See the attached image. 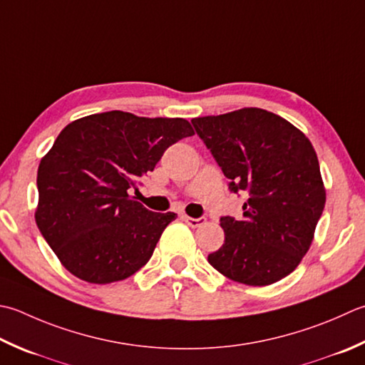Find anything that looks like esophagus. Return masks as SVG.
Listing matches in <instances>:
<instances>
[{
  "mask_svg": "<svg viewBox=\"0 0 365 365\" xmlns=\"http://www.w3.org/2000/svg\"><path fill=\"white\" fill-rule=\"evenodd\" d=\"M183 220H185V223H187L191 227H199V226H202L205 223V218H202V217L201 218H192V217L185 215Z\"/></svg>",
  "mask_w": 365,
  "mask_h": 365,
  "instance_id": "obj_1",
  "label": "esophagus"
}]
</instances>
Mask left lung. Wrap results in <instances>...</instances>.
Instances as JSON below:
<instances>
[{
    "mask_svg": "<svg viewBox=\"0 0 365 365\" xmlns=\"http://www.w3.org/2000/svg\"><path fill=\"white\" fill-rule=\"evenodd\" d=\"M231 191H247L244 220L223 217L225 244L210 266L232 282L267 287L309 252L326 188L315 148L288 120L258 107L192 118Z\"/></svg>",
    "mask_w": 365,
    "mask_h": 365,
    "instance_id": "8db88e82",
    "label": "left lung"
}]
</instances>
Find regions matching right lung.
I'll use <instances>...</instances> for the list:
<instances>
[{"instance_id":"obj_1","label":"right lung","mask_w":365,"mask_h":365,"mask_svg":"<svg viewBox=\"0 0 365 365\" xmlns=\"http://www.w3.org/2000/svg\"><path fill=\"white\" fill-rule=\"evenodd\" d=\"M195 134L185 118L110 110L71 121L38 169L34 218L63 267L83 282L125 280L152 258L174 212L135 201L139 178L169 145Z\"/></svg>"}]
</instances>
